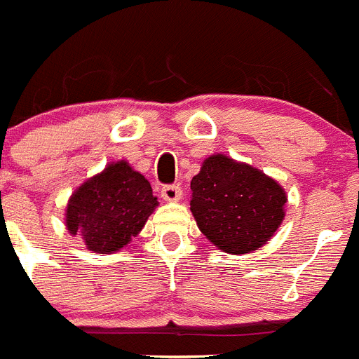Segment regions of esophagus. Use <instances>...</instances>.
Returning <instances> with one entry per match:
<instances>
[{"mask_svg": "<svg viewBox=\"0 0 359 359\" xmlns=\"http://www.w3.org/2000/svg\"><path fill=\"white\" fill-rule=\"evenodd\" d=\"M161 197L166 202H179L182 197V189L177 184H171V186H164L161 189Z\"/></svg>", "mask_w": 359, "mask_h": 359, "instance_id": "1", "label": "esophagus"}]
</instances>
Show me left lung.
<instances>
[{"label": "left lung", "mask_w": 359, "mask_h": 359, "mask_svg": "<svg viewBox=\"0 0 359 359\" xmlns=\"http://www.w3.org/2000/svg\"><path fill=\"white\" fill-rule=\"evenodd\" d=\"M191 191L189 210L198 229L224 253H253L285 217V189L258 168L224 154L202 162Z\"/></svg>", "instance_id": "obj_1"}]
</instances>
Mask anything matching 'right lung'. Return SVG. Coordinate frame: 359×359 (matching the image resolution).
<instances>
[{
	"label": "right lung",
	"mask_w": 359,
	"mask_h": 359,
	"mask_svg": "<svg viewBox=\"0 0 359 359\" xmlns=\"http://www.w3.org/2000/svg\"><path fill=\"white\" fill-rule=\"evenodd\" d=\"M158 205L146 177L126 161L110 162L68 198L65 224L86 249L99 255L121 251L142 231Z\"/></svg>",
	"instance_id": "right-lung-1"
}]
</instances>
